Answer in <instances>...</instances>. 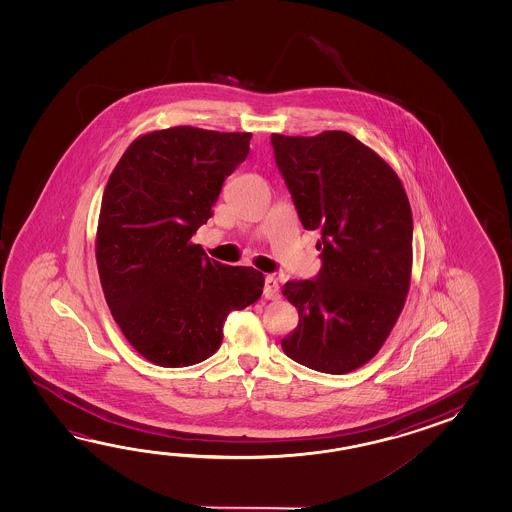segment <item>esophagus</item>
<instances>
[{
	"label": "esophagus",
	"instance_id": "esophagus-1",
	"mask_svg": "<svg viewBox=\"0 0 512 512\" xmlns=\"http://www.w3.org/2000/svg\"><path fill=\"white\" fill-rule=\"evenodd\" d=\"M263 294L269 300H276L280 296V285L274 276H265V287H263Z\"/></svg>",
	"mask_w": 512,
	"mask_h": 512
}]
</instances>
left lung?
I'll use <instances>...</instances> for the list:
<instances>
[{
  "instance_id": "obj_1",
  "label": "left lung",
  "mask_w": 512,
  "mask_h": 512,
  "mask_svg": "<svg viewBox=\"0 0 512 512\" xmlns=\"http://www.w3.org/2000/svg\"><path fill=\"white\" fill-rule=\"evenodd\" d=\"M274 159L305 230H320L322 269L283 296L298 326L283 353L342 375L373 359L403 311L412 276V208L399 175L346 131L272 133Z\"/></svg>"
}]
</instances>
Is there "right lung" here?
<instances>
[{"label":"right lung","instance_id":"1","mask_svg":"<svg viewBox=\"0 0 512 512\" xmlns=\"http://www.w3.org/2000/svg\"><path fill=\"white\" fill-rule=\"evenodd\" d=\"M251 139L192 126L152 131L109 175L98 216L100 283L126 340L157 366L214 355L230 311L263 293L260 271L210 260L192 243Z\"/></svg>","mask_w":512,"mask_h":512}]
</instances>
